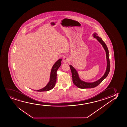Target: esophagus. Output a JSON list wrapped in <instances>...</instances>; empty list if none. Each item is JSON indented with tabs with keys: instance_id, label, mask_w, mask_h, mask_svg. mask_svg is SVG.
I'll return each instance as SVG.
<instances>
[{
	"instance_id": "1",
	"label": "esophagus",
	"mask_w": 127,
	"mask_h": 127,
	"mask_svg": "<svg viewBox=\"0 0 127 127\" xmlns=\"http://www.w3.org/2000/svg\"><path fill=\"white\" fill-rule=\"evenodd\" d=\"M69 58L67 57H64L63 58V62L64 63H67L69 61Z\"/></svg>"
}]
</instances>
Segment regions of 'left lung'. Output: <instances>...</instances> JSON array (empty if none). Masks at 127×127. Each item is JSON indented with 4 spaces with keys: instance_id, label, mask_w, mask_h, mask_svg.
<instances>
[{
    "instance_id": "left-lung-1",
    "label": "left lung",
    "mask_w": 127,
    "mask_h": 127,
    "mask_svg": "<svg viewBox=\"0 0 127 127\" xmlns=\"http://www.w3.org/2000/svg\"><path fill=\"white\" fill-rule=\"evenodd\" d=\"M93 36L95 38H96V39L98 40V42L101 44L106 51V59H107V67H106V72H105V74L103 76V77H101L100 79H99L98 80L96 81V82L90 83V82H84L83 81L81 80L80 78H79V75L78 74V72L76 70V69L72 65H70L69 67L70 68L72 74V82L76 86H77L79 88H82V89L94 88L96 87L106 78V77L109 74V71H110V64L109 57V50L108 49L107 47L101 38L98 36L97 35V34L95 33L93 34Z\"/></svg>"
}]
</instances>
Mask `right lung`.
Returning <instances> with one entry per match:
<instances>
[{
	"label": "right lung",
	"instance_id": "right-lung-1",
	"mask_svg": "<svg viewBox=\"0 0 127 127\" xmlns=\"http://www.w3.org/2000/svg\"><path fill=\"white\" fill-rule=\"evenodd\" d=\"M62 59L58 60L55 64L51 69L50 75V79L47 85L41 89L38 90H34L36 92H46L51 90L55 87L57 82V71L61 64Z\"/></svg>",
	"mask_w": 127,
	"mask_h": 127
}]
</instances>
